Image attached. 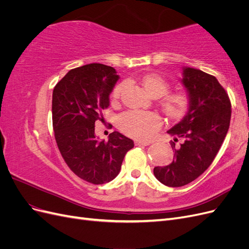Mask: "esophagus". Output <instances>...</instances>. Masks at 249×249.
Listing matches in <instances>:
<instances>
[{
  "mask_svg": "<svg viewBox=\"0 0 249 249\" xmlns=\"http://www.w3.org/2000/svg\"><path fill=\"white\" fill-rule=\"evenodd\" d=\"M150 144V141L147 140H136L135 141V145H143V146H146Z\"/></svg>",
  "mask_w": 249,
  "mask_h": 249,
  "instance_id": "esophagus-1",
  "label": "esophagus"
}]
</instances>
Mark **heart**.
Instances as JSON below:
<instances>
[{
    "mask_svg": "<svg viewBox=\"0 0 249 249\" xmlns=\"http://www.w3.org/2000/svg\"><path fill=\"white\" fill-rule=\"evenodd\" d=\"M141 84L143 89L150 96L159 97L166 94L169 84L159 74L149 73L142 78ZM124 88V84H118L112 92L113 99H118ZM189 99L183 92L166 94L161 102V106L165 114L171 118H178L187 111ZM161 119L154 112L148 111H130L122 114L118 118V127L120 131L129 136L145 139L149 138L159 129Z\"/></svg>",
    "mask_w": 249,
    "mask_h": 249,
    "instance_id": "1",
    "label": "heart"
}]
</instances>
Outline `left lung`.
<instances>
[{"label": "left lung", "instance_id": "1", "mask_svg": "<svg viewBox=\"0 0 249 249\" xmlns=\"http://www.w3.org/2000/svg\"><path fill=\"white\" fill-rule=\"evenodd\" d=\"M182 74L189 107L167 131L182 143L177 147L171 142L175 159L167 166L154 168L158 180L168 187L185 186L208 169L227 136L231 114L229 95L215 77L193 67H183Z\"/></svg>", "mask_w": 249, "mask_h": 249}]
</instances>
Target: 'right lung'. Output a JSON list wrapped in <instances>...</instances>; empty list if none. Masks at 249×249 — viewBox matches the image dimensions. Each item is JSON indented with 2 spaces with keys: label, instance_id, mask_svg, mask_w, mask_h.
<instances>
[{
  "label": "right lung",
  "instance_id": "right-lung-1",
  "mask_svg": "<svg viewBox=\"0 0 249 249\" xmlns=\"http://www.w3.org/2000/svg\"><path fill=\"white\" fill-rule=\"evenodd\" d=\"M119 76L111 66L91 63L67 72L53 91V127L65 163L80 178L94 185L114 179L132 139L114 131L108 141L95 136V122L109 107Z\"/></svg>",
  "mask_w": 249,
  "mask_h": 249
}]
</instances>
